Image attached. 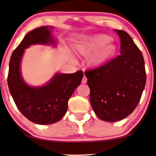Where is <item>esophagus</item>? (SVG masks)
Returning <instances> with one entry per match:
<instances>
[{
  "mask_svg": "<svg viewBox=\"0 0 156 156\" xmlns=\"http://www.w3.org/2000/svg\"><path fill=\"white\" fill-rule=\"evenodd\" d=\"M87 77L84 76V77L82 78V84H85L86 82H87Z\"/></svg>",
  "mask_w": 156,
  "mask_h": 156,
  "instance_id": "esophagus-1",
  "label": "esophagus"
}]
</instances>
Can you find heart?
<instances>
[{"label":"heart","instance_id":"1","mask_svg":"<svg viewBox=\"0 0 156 156\" xmlns=\"http://www.w3.org/2000/svg\"><path fill=\"white\" fill-rule=\"evenodd\" d=\"M113 38L107 34H95L93 36L82 37L75 47L78 54L89 55L96 53L90 58V66H98L108 61L116 54L117 48L111 43Z\"/></svg>","mask_w":156,"mask_h":156}]
</instances>
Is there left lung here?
<instances>
[{"mask_svg": "<svg viewBox=\"0 0 156 156\" xmlns=\"http://www.w3.org/2000/svg\"><path fill=\"white\" fill-rule=\"evenodd\" d=\"M114 31L121 40L120 55L84 72L92 108L98 118L108 122H118L133 112L146 83L142 52L127 32Z\"/></svg>", "mask_w": 156, "mask_h": 156, "instance_id": "left-lung-1", "label": "left lung"}]
</instances>
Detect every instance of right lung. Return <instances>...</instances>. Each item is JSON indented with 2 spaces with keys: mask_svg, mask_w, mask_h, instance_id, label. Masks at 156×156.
<instances>
[{
  "mask_svg": "<svg viewBox=\"0 0 156 156\" xmlns=\"http://www.w3.org/2000/svg\"><path fill=\"white\" fill-rule=\"evenodd\" d=\"M53 29L40 27L27 34L13 51L9 62L8 85L13 101L27 119L37 124H51L63 118L69 99L83 77L81 70L73 74L56 73L41 87H32L23 80L20 66L24 50L36 44L56 45L51 34Z\"/></svg>",
  "mask_w": 156,
  "mask_h": 156,
  "instance_id": "right-lung-1",
  "label": "right lung"
}]
</instances>
